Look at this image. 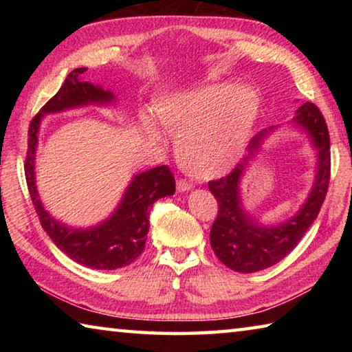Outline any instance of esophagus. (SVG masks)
I'll use <instances>...</instances> for the list:
<instances>
[{"instance_id": "obj_1", "label": "esophagus", "mask_w": 352, "mask_h": 352, "mask_svg": "<svg viewBox=\"0 0 352 352\" xmlns=\"http://www.w3.org/2000/svg\"><path fill=\"white\" fill-rule=\"evenodd\" d=\"M177 189L180 190V192H188V190L192 189V184L186 180H178L177 182Z\"/></svg>"}]
</instances>
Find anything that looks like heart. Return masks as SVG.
<instances>
[{"mask_svg": "<svg viewBox=\"0 0 352 352\" xmlns=\"http://www.w3.org/2000/svg\"><path fill=\"white\" fill-rule=\"evenodd\" d=\"M158 122L175 136L180 164L199 178H212L233 168L259 113V98L247 87L212 83L168 94L153 104ZM144 129L158 138L151 118Z\"/></svg>", "mask_w": 352, "mask_h": 352, "instance_id": "obj_1", "label": "heart"}]
</instances>
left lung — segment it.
<instances>
[{
	"mask_svg": "<svg viewBox=\"0 0 352 352\" xmlns=\"http://www.w3.org/2000/svg\"><path fill=\"white\" fill-rule=\"evenodd\" d=\"M290 122L309 136L317 151V168L312 189L295 216L281 223L264 225L245 211L242 204V177L250 163L261 152L267 136L275 132L279 126L261 130L250 141L247 155L233 172L208 183V188L219 205L217 219L214 220L210 233L211 247L219 261L234 272L254 273L284 259L317 219L324 201L331 175L329 132L324 118L317 105L305 102L296 110Z\"/></svg>",
	"mask_w": 352,
	"mask_h": 352,
	"instance_id": "8db88e82",
	"label": "left lung"
}]
</instances>
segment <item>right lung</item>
<instances>
[{
    "mask_svg": "<svg viewBox=\"0 0 352 352\" xmlns=\"http://www.w3.org/2000/svg\"><path fill=\"white\" fill-rule=\"evenodd\" d=\"M85 71L87 68L71 71L56 96L47 100L31 121L25 174L35 211L52 242L77 264L96 270H115L130 265L142 253L151 226L148 214L158 199L174 195L175 178L168 166H158L133 175L110 217L88 228L65 225L45 210L35 184V152L41 119L50 113H60L79 107L109 105L116 99L110 90L83 80L82 76Z\"/></svg>",
    "mask_w": 352,
    "mask_h": 352,
    "instance_id": "1",
    "label": "right lung"
}]
</instances>
